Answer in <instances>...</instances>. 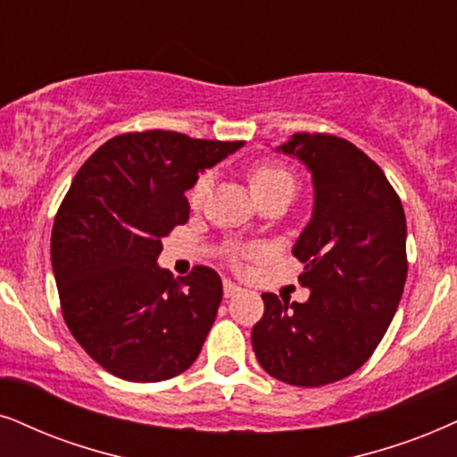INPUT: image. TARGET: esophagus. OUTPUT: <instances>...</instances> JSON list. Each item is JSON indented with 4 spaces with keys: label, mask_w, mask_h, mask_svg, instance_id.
Instances as JSON below:
<instances>
[{
    "label": "esophagus",
    "mask_w": 457,
    "mask_h": 457,
    "mask_svg": "<svg viewBox=\"0 0 457 457\" xmlns=\"http://www.w3.org/2000/svg\"><path fill=\"white\" fill-rule=\"evenodd\" d=\"M242 288L236 285V282H232V280H223V295L225 297H234L236 293H240Z\"/></svg>",
    "instance_id": "esophagus-1"
}]
</instances>
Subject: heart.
<instances>
[{"label":"heart","instance_id":"obj_1","mask_svg":"<svg viewBox=\"0 0 457 457\" xmlns=\"http://www.w3.org/2000/svg\"><path fill=\"white\" fill-rule=\"evenodd\" d=\"M248 181H251V187H253V194H255V198H259V195H263L268 192H274V189H280V187L291 189V192L295 189V177H293V172L288 170L287 166L276 164V162H262V164L253 166L251 172H248ZM211 183H212V175L209 170L198 175V179H195L187 192L189 204L200 206L211 192Z\"/></svg>","mask_w":457,"mask_h":457}]
</instances>
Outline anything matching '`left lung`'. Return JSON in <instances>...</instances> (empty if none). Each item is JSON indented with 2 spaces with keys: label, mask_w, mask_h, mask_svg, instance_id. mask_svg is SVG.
Listing matches in <instances>:
<instances>
[{
  "label": "left lung",
  "mask_w": 457,
  "mask_h": 457,
  "mask_svg": "<svg viewBox=\"0 0 457 457\" xmlns=\"http://www.w3.org/2000/svg\"><path fill=\"white\" fill-rule=\"evenodd\" d=\"M278 149L314 181L312 221L293 246L310 299L263 293L251 342L271 378L316 388L361 369L388 331L407 280L405 211L384 170L342 137L297 132Z\"/></svg>",
  "instance_id": "8db88e82"
}]
</instances>
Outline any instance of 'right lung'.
I'll return each mask as SVG.
<instances>
[{
    "instance_id": "add662e5",
    "label": "right lung",
    "mask_w": 457,
    "mask_h": 457,
    "mask_svg": "<svg viewBox=\"0 0 457 457\" xmlns=\"http://www.w3.org/2000/svg\"><path fill=\"white\" fill-rule=\"evenodd\" d=\"M245 141L175 130L124 132L73 177L52 225L50 257L69 331L99 365L129 382H162L198 358L223 297L215 270L172 280L155 259L187 223L186 192Z\"/></svg>"
}]
</instances>
